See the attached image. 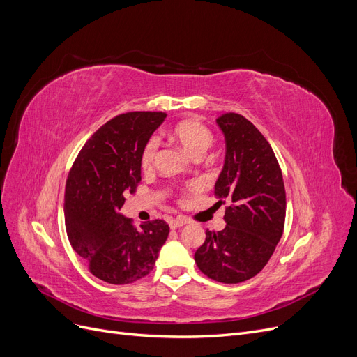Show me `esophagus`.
<instances>
[{
	"label": "esophagus",
	"mask_w": 357,
	"mask_h": 357,
	"mask_svg": "<svg viewBox=\"0 0 357 357\" xmlns=\"http://www.w3.org/2000/svg\"><path fill=\"white\" fill-rule=\"evenodd\" d=\"M185 224H188V220H185L184 218H176V219L169 220V228L177 229V228H180V227H183Z\"/></svg>",
	"instance_id": "34e87169"
}]
</instances>
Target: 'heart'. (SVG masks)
<instances>
[{
    "instance_id": "obj_1",
    "label": "heart",
    "mask_w": 357,
    "mask_h": 357,
    "mask_svg": "<svg viewBox=\"0 0 357 357\" xmlns=\"http://www.w3.org/2000/svg\"><path fill=\"white\" fill-rule=\"evenodd\" d=\"M173 138L183 146V149L190 154L193 158H200L208 148L213 144V133L212 130L195 119H185V121L178 122L173 130ZM160 146L158 138H151L146 141L142 154H141V167L148 169L152 167L157 157Z\"/></svg>"
}]
</instances>
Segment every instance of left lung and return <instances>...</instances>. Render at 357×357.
I'll list each match as a JSON object with an SVG mask.
<instances>
[{
    "instance_id": "8db88e82",
    "label": "left lung",
    "mask_w": 357,
    "mask_h": 357,
    "mask_svg": "<svg viewBox=\"0 0 357 357\" xmlns=\"http://www.w3.org/2000/svg\"><path fill=\"white\" fill-rule=\"evenodd\" d=\"M225 137V162L215 183L218 203L228 199L227 227L206 231L195 252L203 275L220 283H240L256 276L282 238L286 192L282 169L267 139L238 113L219 114Z\"/></svg>"
}]
</instances>
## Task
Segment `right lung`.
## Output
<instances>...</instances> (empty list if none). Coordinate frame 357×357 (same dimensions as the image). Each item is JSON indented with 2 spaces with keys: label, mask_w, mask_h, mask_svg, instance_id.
Instances as JSON below:
<instances>
[{
  "label": "right lung",
  "mask_w": 357,
  "mask_h": 357,
  "mask_svg": "<svg viewBox=\"0 0 357 357\" xmlns=\"http://www.w3.org/2000/svg\"><path fill=\"white\" fill-rule=\"evenodd\" d=\"M167 117L162 112H130L97 129L75 158L65 185V228L73 248L91 273L112 284H128L154 268L169 228L162 219L138 231L121 213L125 193L141 181V154Z\"/></svg>",
  "instance_id": "right-lung-1"
}]
</instances>
